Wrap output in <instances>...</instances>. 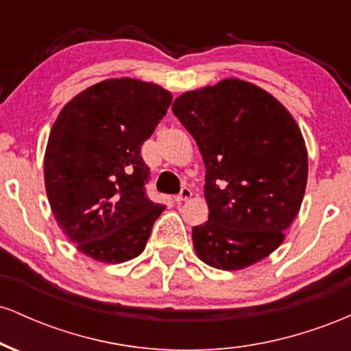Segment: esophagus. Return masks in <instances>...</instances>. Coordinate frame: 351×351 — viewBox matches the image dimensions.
Returning <instances> with one entry per match:
<instances>
[{"instance_id": "34e87169", "label": "esophagus", "mask_w": 351, "mask_h": 351, "mask_svg": "<svg viewBox=\"0 0 351 351\" xmlns=\"http://www.w3.org/2000/svg\"><path fill=\"white\" fill-rule=\"evenodd\" d=\"M191 195H193L191 189H189L188 186H184V188H181V191L175 196V201H176V203H181V201H186V199L191 198Z\"/></svg>"}]
</instances>
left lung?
Masks as SVG:
<instances>
[{
	"label": "left lung",
	"instance_id": "1",
	"mask_svg": "<svg viewBox=\"0 0 351 351\" xmlns=\"http://www.w3.org/2000/svg\"><path fill=\"white\" fill-rule=\"evenodd\" d=\"M171 110L206 167L209 216L193 228L196 254L223 271L259 263L282 244L307 186L295 120L271 94L239 79L186 92Z\"/></svg>",
	"mask_w": 351,
	"mask_h": 351
}]
</instances>
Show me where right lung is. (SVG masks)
<instances>
[{
    "label": "right lung",
    "instance_id": "obj_1",
    "mask_svg": "<svg viewBox=\"0 0 351 351\" xmlns=\"http://www.w3.org/2000/svg\"><path fill=\"white\" fill-rule=\"evenodd\" d=\"M171 94L136 79H108L75 95L52 127L44 180L56 221L86 256L125 263L142 254L165 206L147 195L142 145Z\"/></svg>",
    "mask_w": 351,
    "mask_h": 351
}]
</instances>
